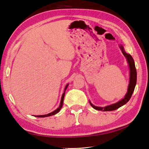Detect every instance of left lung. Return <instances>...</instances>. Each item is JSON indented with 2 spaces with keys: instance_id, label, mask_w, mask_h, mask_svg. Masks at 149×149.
Wrapping results in <instances>:
<instances>
[{
  "instance_id": "1",
  "label": "left lung",
  "mask_w": 149,
  "mask_h": 149,
  "mask_svg": "<svg viewBox=\"0 0 149 149\" xmlns=\"http://www.w3.org/2000/svg\"><path fill=\"white\" fill-rule=\"evenodd\" d=\"M120 47L122 50V52L123 53V56L125 57L126 59L127 60V62L129 63V69H130V78H129V84L128 86L127 93H126L125 97L122 100L118 101V102L111 104V105L107 106L106 107L95 106L93 105V104L90 102V101H89L90 105L92 106L95 109L102 111H109L116 110L127 103L128 101L130 100L132 95L133 93V91L134 90L136 84V81H137V73H136V67H135L134 59L130 54H127L125 52L124 49H123V47L122 45H120Z\"/></svg>"
}]
</instances>
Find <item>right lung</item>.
Masks as SVG:
<instances>
[{
	"instance_id": "obj_1",
	"label": "right lung",
	"mask_w": 149,
	"mask_h": 149,
	"mask_svg": "<svg viewBox=\"0 0 149 149\" xmlns=\"http://www.w3.org/2000/svg\"><path fill=\"white\" fill-rule=\"evenodd\" d=\"M68 86V84H66V86H65V91H64V93H63L62 95V97H61V102H60V105L59 106V107L57 109H56L55 111H52V113H49L47 114V115H38V116H35L36 117H47V116H52V115H56V113H59V111H60V109H61V107L63 106V100H64V97H65V91L66 90V88H67Z\"/></svg>"
}]
</instances>
